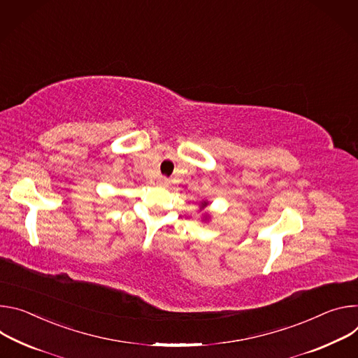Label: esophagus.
I'll return each mask as SVG.
<instances>
[{
    "label": "esophagus",
    "instance_id": "obj_1",
    "mask_svg": "<svg viewBox=\"0 0 358 358\" xmlns=\"http://www.w3.org/2000/svg\"><path fill=\"white\" fill-rule=\"evenodd\" d=\"M157 183L161 185V186H169V183H171V180L168 179V178H165V176H161L157 179Z\"/></svg>",
    "mask_w": 358,
    "mask_h": 358
}]
</instances>
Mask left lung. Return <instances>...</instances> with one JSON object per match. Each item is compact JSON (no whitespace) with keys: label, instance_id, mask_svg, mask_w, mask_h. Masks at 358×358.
<instances>
[{"label":"left lung","instance_id":"obj_1","mask_svg":"<svg viewBox=\"0 0 358 358\" xmlns=\"http://www.w3.org/2000/svg\"><path fill=\"white\" fill-rule=\"evenodd\" d=\"M206 206H208V202H202V203H201V209H205ZM206 217H208V216H206Z\"/></svg>","mask_w":358,"mask_h":358}]
</instances>
